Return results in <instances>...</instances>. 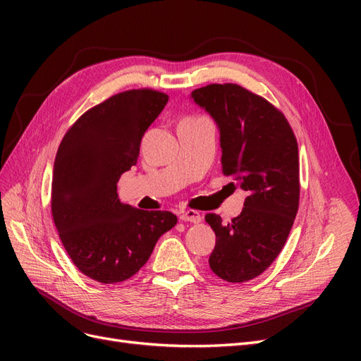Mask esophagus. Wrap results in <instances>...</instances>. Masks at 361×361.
<instances>
[{"mask_svg": "<svg viewBox=\"0 0 361 361\" xmlns=\"http://www.w3.org/2000/svg\"><path fill=\"white\" fill-rule=\"evenodd\" d=\"M179 218L182 221L185 223H200L202 221V215L200 212L197 211H192V209H188V211H182Z\"/></svg>", "mask_w": 361, "mask_h": 361, "instance_id": "obj_1", "label": "esophagus"}]
</instances>
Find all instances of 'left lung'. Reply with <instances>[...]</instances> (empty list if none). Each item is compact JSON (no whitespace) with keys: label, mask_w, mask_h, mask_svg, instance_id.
I'll use <instances>...</instances> for the list:
<instances>
[{"label":"left lung","mask_w":361,"mask_h":361,"mask_svg":"<svg viewBox=\"0 0 361 361\" xmlns=\"http://www.w3.org/2000/svg\"><path fill=\"white\" fill-rule=\"evenodd\" d=\"M191 99L220 130L221 166L247 192L241 214L231 223L207 214L216 243L209 257L215 274L243 283L264 272L279 256L300 202L298 145L279 110L236 84H211Z\"/></svg>","instance_id":"obj_1"}]
</instances>
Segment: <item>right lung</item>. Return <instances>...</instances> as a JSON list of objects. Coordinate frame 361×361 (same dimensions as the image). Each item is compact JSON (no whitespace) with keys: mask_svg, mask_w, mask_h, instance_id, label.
I'll return each mask as SVG.
<instances>
[{"mask_svg":"<svg viewBox=\"0 0 361 361\" xmlns=\"http://www.w3.org/2000/svg\"><path fill=\"white\" fill-rule=\"evenodd\" d=\"M169 96L118 93L84 113L61 140L52 174V216L75 267L105 285L125 281L178 223L169 211H141L118 200L120 176L137 164L140 143Z\"/></svg>","mask_w":361,"mask_h":361,"instance_id":"1","label":"right lung"}]
</instances>
